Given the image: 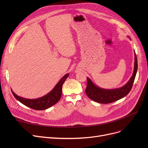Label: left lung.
I'll use <instances>...</instances> for the list:
<instances>
[{
  "label": "left lung",
  "mask_w": 148,
  "mask_h": 148,
  "mask_svg": "<svg viewBox=\"0 0 148 148\" xmlns=\"http://www.w3.org/2000/svg\"><path fill=\"white\" fill-rule=\"evenodd\" d=\"M134 56L135 62L133 74L126 84L120 88L106 89L96 86L90 79L87 77V86L85 91L88 97L95 102L101 104H108L114 102L127 95L133 86L137 71V59L136 53H134Z\"/></svg>",
  "instance_id": "obj_1"
}]
</instances>
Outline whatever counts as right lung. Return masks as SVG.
<instances>
[{
	"instance_id": "obj_1",
	"label": "right lung",
	"mask_w": 148,
	"mask_h": 148,
	"mask_svg": "<svg viewBox=\"0 0 148 148\" xmlns=\"http://www.w3.org/2000/svg\"><path fill=\"white\" fill-rule=\"evenodd\" d=\"M69 74H65L60 81L56 84L54 88L47 94L36 99H27L17 95L11 90L14 97L23 104L27 106L32 109L37 110H45L55 104L60 99L62 95V85L68 78Z\"/></svg>"
}]
</instances>
